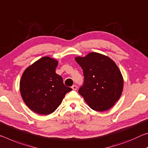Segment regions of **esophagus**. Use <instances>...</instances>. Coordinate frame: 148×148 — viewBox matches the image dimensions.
Returning <instances> with one entry per match:
<instances>
[{"instance_id": "esophagus-1", "label": "esophagus", "mask_w": 148, "mask_h": 148, "mask_svg": "<svg viewBox=\"0 0 148 148\" xmlns=\"http://www.w3.org/2000/svg\"><path fill=\"white\" fill-rule=\"evenodd\" d=\"M71 87H72L73 90H77V85H73Z\"/></svg>"}]
</instances>
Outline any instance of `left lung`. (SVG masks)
Masks as SVG:
<instances>
[{
	"mask_svg": "<svg viewBox=\"0 0 148 148\" xmlns=\"http://www.w3.org/2000/svg\"><path fill=\"white\" fill-rule=\"evenodd\" d=\"M75 60L84 75L79 93L93 110H109L119 99L123 88V76L117 65L110 58L96 52L77 57Z\"/></svg>",
	"mask_w": 148,
	"mask_h": 148,
	"instance_id": "8db88e82",
	"label": "left lung"
}]
</instances>
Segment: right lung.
I'll use <instances>...</instances> for the list:
<instances>
[{"label":"right lung","mask_w":148,"mask_h":148,"mask_svg":"<svg viewBox=\"0 0 148 148\" xmlns=\"http://www.w3.org/2000/svg\"><path fill=\"white\" fill-rule=\"evenodd\" d=\"M56 60L40 58L27 67L20 81V92L24 102L34 112L48 115L60 105L66 93L72 90L56 73Z\"/></svg>","instance_id":"right-lung-1"}]
</instances>
